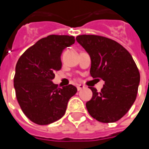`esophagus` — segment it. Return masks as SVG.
<instances>
[{
  "instance_id": "34e87169",
  "label": "esophagus",
  "mask_w": 149,
  "mask_h": 149,
  "mask_svg": "<svg viewBox=\"0 0 149 149\" xmlns=\"http://www.w3.org/2000/svg\"><path fill=\"white\" fill-rule=\"evenodd\" d=\"M84 88V85H82V84H79V85H77V90H78V91H79V90L83 89Z\"/></svg>"
}]
</instances>
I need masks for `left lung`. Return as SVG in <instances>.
I'll return each instance as SVG.
<instances>
[{
	"mask_svg": "<svg viewBox=\"0 0 149 149\" xmlns=\"http://www.w3.org/2000/svg\"><path fill=\"white\" fill-rule=\"evenodd\" d=\"M76 40L90 56V75L104 81L100 92L90 87L93 96L86 103L87 110L100 122H116L126 114L137 97L140 74L134 60L111 39L82 35Z\"/></svg>",
	"mask_w": 149,
	"mask_h": 149,
	"instance_id": "obj_1",
	"label": "left lung"
}]
</instances>
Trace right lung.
<instances>
[{"mask_svg":"<svg viewBox=\"0 0 149 149\" xmlns=\"http://www.w3.org/2000/svg\"><path fill=\"white\" fill-rule=\"evenodd\" d=\"M74 36L50 35L42 38L23 53L17 61L14 87L20 109L33 123L46 125L65 113L70 99L77 92L69 84L59 88L52 82L61 69L60 56L74 43Z\"/></svg>","mask_w":149,"mask_h":149,"instance_id":"obj_1","label":"right lung"}]
</instances>
